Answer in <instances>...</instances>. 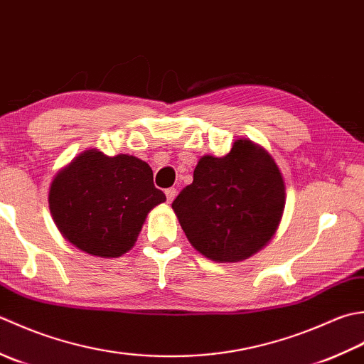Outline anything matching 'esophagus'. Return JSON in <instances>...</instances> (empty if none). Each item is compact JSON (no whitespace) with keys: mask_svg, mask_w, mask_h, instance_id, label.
I'll return each instance as SVG.
<instances>
[{"mask_svg":"<svg viewBox=\"0 0 364 364\" xmlns=\"http://www.w3.org/2000/svg\"><path fill=\"white\" fill-rule=\"evenodd\" d=\"M165 195H166V201L171 204L173 203V199L176 198V188H168L166 191H165Z\"/></svg>","mask_w":364,"mask_h":364,"instance_id":"1","label":"esophagus"}]
</instances>
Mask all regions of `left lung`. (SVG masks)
<instances>
[{"instance_id":"left-lung-1","label":"left lung","mask_w":364,"mask_h":364,"mask_svg":"<svg viewBox=\"0 0 364 364\" xmlns=\"http://www.w3.org/2000/svg\"><path fill=\"white\" fill-rule=\"evenodd\" d=\"M286 187L272 155L237 139L225 157L204 155L173 209L190 243L217 262H239L275 235Z\"/></svg>"}]
</instances>
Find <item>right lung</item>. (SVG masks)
Returning <instances> with one entry per match:
<instances>
[{"instance_id":"1","label":"right lung","mask_w":364,"mask_h":364,"mask_svg":"<svg viewBox=\"0 0 364 364\" xmlns=\"http://www.w3.org/2000/svg\"><path fill=\"white\" fill-rule=\"evenodd\" d=\"M165 201L146 161L125 154L108 157L97 149L63 168L48 193L51 217L64 239L99 257L127 253L147 213Z\"/></svg>"}]
</instances>
